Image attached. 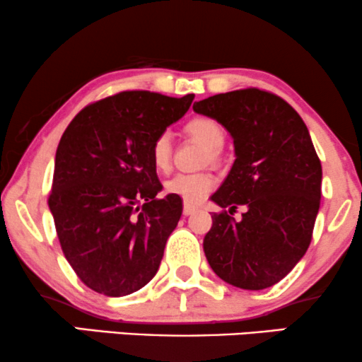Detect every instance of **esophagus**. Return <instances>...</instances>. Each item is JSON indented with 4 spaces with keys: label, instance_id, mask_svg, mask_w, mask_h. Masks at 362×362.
Returning a JSON list of instances; mask_svg holds the SVG:
<instances>
[{
    "label": "esophagus",
    "instance_id": "34e87169",
    "mask_svg": "<svg viewBox=\"0 0 362 362\" xmlns=\"http://www.w3.org/2000/svg\"><path fill=\"white\" fill-rule=\"evenodd\" d=\"M197 212V207L192 204H184V215H192Z\"/></svg>",
    "mask_w": 362,
    "mask_h": 362
}]
</instances>
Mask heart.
Returning <instances> with one entry per match:
<instances>
[{
  "label": "heart",
  "instance_id": "1",
  "mask_svg": "<svg viewBox=\"0 0 362 362\" xmlns=\"http://www.w3.org/2000/svg\"><path fill=\"white\" fill-rule=\"evenodd\" d=\"M184 132L190 139L199 141L204 148L209 150V160L212 163L218 162V150L226 140V132L221 123L209 117H194L184 125ZM150 160L158 172H168L172 163V141L167 134L155 136L148 148ZM215 187V177L212 173H178L165 184L168 194L180 197L184 202L199 204L207 197Z\"/></svg>",
  "mask_w": 362,
  "mask_h": 362
}]
</instances>
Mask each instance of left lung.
I'll list each match as a JSON object with an SVG mask.
<instances>
[{
    "instance_id": "8db88e82",
    "label": "left lung",
    "mask_w": 362,
    "mask_h": 362,
    "mask_svg": "<svg viewBox=\"0 0 362 362\" xmlns=\"http://www.w3.org/2000/svg\"><path fill=\"white\" fill-rule=\"evenodd\" d=\"M234 139L235 162L210 197L218 207L204 239L212 271L230 286L260 291L304 257L321 205L322 167L299 113L259 88L214 95L194 103ZM237 204L247 210L231 217Z\"/></svg>"
}]
</instances>
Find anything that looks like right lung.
<instances>
[{
	"instance_id": "1",
	"label": "right lung",
	"mask_w": 362,
	"mask_h": 362,
	"mask_svg": "<svg viewBox=\"0 0 362 362\" xmlns=\"http://www.w3.org/2000/svg\"><path fill=\"white\" fill-rule=\"evenodd\" d=\"M192 102L194 95L120 91L85 107L66 127L48 205L63 254L91 291L128 296L157 274L182 200L158 199L148 148Z\"/></svg>"
}]
</instances>
